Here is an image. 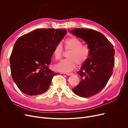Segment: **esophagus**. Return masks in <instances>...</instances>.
<instances>
[{"instance_id": "obj_1", "label": "esophagus", "mask_w": 128, "mask_h": 128, "mask_svg": "<svg viewBox=\"0 0 128 128\" xmlns=\"http://www.w3.org/2000/svg\"><path fill=\"white\" fill-rule=\"evenodd\" d=\"M66 74L67 75H68V76H70V75H73L74 74H73V73H72V72H70V73H66Z\"/></svg>"}]
</instances>
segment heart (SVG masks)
Here are the masks:
<instances>
[{
  "instance_id": "1",
  "label": "heart",
  "mask_w": 128,
  "mask_h": 128,
  "mask_svg": "<svg viewBox=\"0 0 128 128\" xmlns=\"http://www.w3.org/2000/svg\"><path fill=\"white\" fill-rule=\"evenodd\" d=\"M82 42L76 37L72 36L67 38L64 41L66 51H70L68 58V59L62 60L55 65L56 70L68 72L74 70L77 64L82 65L89 59L91 49L89 46L82 45ZM64 53L62 46L57 44L53 49V56L56 60L61 59Z\"/></svg>"
}]
</instances>
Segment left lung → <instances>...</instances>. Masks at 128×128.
<instances>
[{"label": "left lung", "instance_id": "left-lung-1", "mask_svg": "<svg viewBox=\"0 0 128 128\" xmlns=\"http://www.w3.org/2000/svg\"><path fill=\"white\" fill-rule=\"evenodd\" d=\"M70 32L84 40L91 49L89 59L77 72L80 82L72 89L79 96L89 98L101 91L112 74L115 50L109 40L96 30L74 28Z\"/></svg>", "mask_w": 128, "mask_h": 128}]
</instances>
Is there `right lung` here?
Masks as SVG:
<instances>
[{
    "instance_id": "add662e5",
    "label": "right lung",
    "mask_w": 128,
    "mask_h": 128,
    "mask_svg": "<svg viewBox=\"0 0 128 128\" xmlns=\"http://www.w3.org/2000/svg\"><path fill=\"white\" fill-rule=\"evenodd\" d=\"M65 29L39 28L19 37L10 58L12 78L27 95L37 96L49 88L58 73L48 68L53 51L66 34Z\"/></svg>"
}]
</instances>
